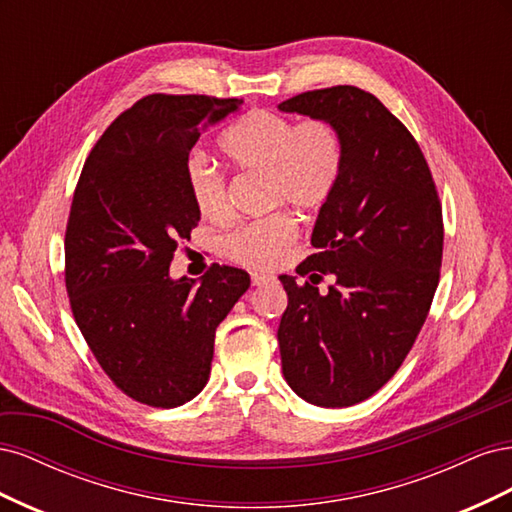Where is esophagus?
I'll return each instance as SVG.
<instances>
[{
  "label": "esophagus",
  "mask_w": 512,
  "mask_h": 512,
  "mask_svg": "<svg viewBox=\"0 0 512 512\" xmlns=\"http://www.w3.org/2000/svg\"><path fill=\"white\" fill-rule=\"evenodd\" d=\"M273 282V275H265V273H252V286H265Z\"/></svg>",
  "instance_id": "34e87169"
}]
</instances>
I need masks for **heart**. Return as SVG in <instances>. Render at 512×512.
<instances>
[{"label": "heart", "instance_id": "heart-1", "mask_svg": "<svg viewBox=\"0 0 512 512\" xmlns=\"http://www.w3.org/2000/svg\"><path fill=\"white\" fill-rule=\"evenodd\" d=\"M220 149L241 170L267 175V203L320 209L335 192L344 170V141L329 119H305L256 108L222 134ZM185 183L198 213L220 220L228 211L226 181L203 156L185 164ZM297 220L288 211L239 226L224 241V252L254 269L273 267L297 239Z\"/></svg>", "mask_w": 512, "mask_h": 512}]
</instances>
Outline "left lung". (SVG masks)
Returning a JSON list of instances; mask_svg holds the SVG:
<instances>
[{
    "label": "left lung",
    "instance_id": "left-lung-1",
    "mask_svg": "<svg viewBox=\"0 0 512 512\" xmlns=\"http://www.w3.org/2000/svg\"><path fill=\"white\" fill-rule=\"evenodd\" d=\"M277 108L329 119L344 141L342 177L312 232L316 254L297 269L335 284L320 294L316 282L282 275L277 342L294 393L346 408L395 376L423 327L440 282L442 205L421 147L376 96L337 85Z\"/></svg>",
    "mask_w": 512,
    "mask_h": 512
}]
</instances>
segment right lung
I'll return each mask as SVG.
<instances>
[{
    "instance_id": "add662e5",
    "label": "right lung",
    "mask_w": 512,
    "mask_h": 512,
    "mask_svg": "<svg viewBox=\"0 0 512 512\" xmlns=\"http://www.w3.org/2000/svg\"><path fill=\"white\" fill-rule=\"evenodd\" d=\"M243 100L153 94L91 149L66 226V290L104 374L128 397L175 408L205 389L215 329L250 275L213 265L200 282L170 262L198 224L185 164L198 136Z\"/></svg>"
}]
</instances>
